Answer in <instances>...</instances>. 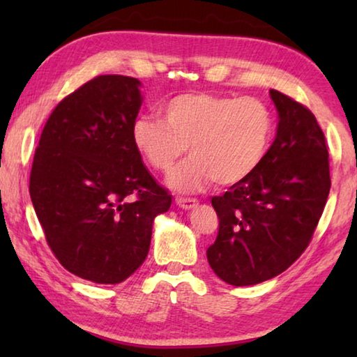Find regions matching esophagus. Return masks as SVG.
<instances>
[{
	"instance_id": "esophagus-1",
	"label": "esophagus",
	"mask_w": 357,
	"mask_h": 357,
	"mask_svg": "<svg viewBox=\"0 0 357 357\" xmlns=\"http://www.w3.org/2000/svg\"><path fill=\"white\" fill-rule=\"evenodd\" d=\"M176 204L181 208V209H193L198 204V202L195 200V198H176Z\"/></svg>"
}]
</instances>
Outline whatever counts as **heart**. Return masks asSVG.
I'll list each match as a JSON object with an SVG mask.
<instances>
[{"label": "heart", "mask_w": 357, "mask_h": 357, "mask_svg": "<svg viewBox=\"0 0 357 357\" xmlns=\"http://www.w3.org/2000/svg\"><path fill=\"white\" fill-rule=\"evenodd\" d=\"M164 121L142 114L132 123V142L154 170L168 172L181 193L200 192L213 181L222 187L249 179L266 159L274 138V116L263 100L209 93H183L162 102Z\"/></svg>", "instance_id": "obj_1"}]
</instances>
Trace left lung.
<instances>
[{
    "instance_id": "1",
    "label": "left lung",
    "mask_w": 357,
    "mask_h": 357,
    "mask_svg": "<svg viewBox=\"0 0 357 357\" xmlns=\"http://www.w3.org/2000/svg\"><path fill=\"white\" fill-rule=\"evenodd\" d=\"M277 132L261 167L211 203L219 217L211 269L234 287L282 274L309 245L331 189L329 153L313 113L275 89Z\"/></svg>"
}]
</instances>
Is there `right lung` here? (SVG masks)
<instances>
[{"mask_svg": "<svg viewBox=\"0 0 357 357\" xmlns=\"http://www.w3.org/2000/svg\"><path fill=\"white\" fill-rule=\"evenodd\" d=\"M140 86L132 77L99 75L59 102L29 178L34 211L59 263L104 285L140 268L154 219L172 206L132 142Z\"/></svg>", "mask_w": 357, "mask_h": 357, "instance_id": "add662e5", "label": "right lung"}]
</instances>
